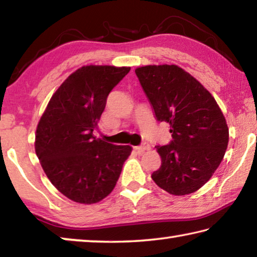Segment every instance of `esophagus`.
I'll return each mask as SVG.
<instances>
[{"instance_id":"1","label":"esophagus","mask_w":257,"mask_h":257,"mask_svg":"<svg viewBox=\"0 0 257 257\" xmlns=\"http://www.w3.org/2000/svg\"><path fill=\"white\" fill-rule=\"evenodd\" d=\"M135 150L138 152V154H143L145 151H149L150 150V145L147 144V143H144V144L141 145V146L135 147Z\"/></svg>"}]
</instances>
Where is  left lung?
Masks as SVG:
<instances>
[{"label":"left lung","instance_id":"obj_1","mask_svg":"<svg viewBox=\"0 0 257 257\" xmlns=\"http://www.w3.org/2000/svg\"><path fill=\"white\" fill-rule=\"evenodd\" d=\"M158 121L170 124L172 141L155 146L161 167L152 173L160 188L182 196L211 179L229 142L224 115L212 94L176 64L144 66L136 70Z\"/></svg>","mask_w":257,"mask_h":257}]
</instances>
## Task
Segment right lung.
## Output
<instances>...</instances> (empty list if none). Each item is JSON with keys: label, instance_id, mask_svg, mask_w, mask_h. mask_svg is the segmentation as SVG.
I'll return each mask as SVG.
<instances>
[{"label": "right lung", "instance_id": "obj_1", "mask_svg": "<svg viewBox=\"0 0 257 257\" xmlns=\"http://www.w3.org/2000/svg\"><path fill=\"white\" fill-rule=\"evenodd\" d=\"M130 67L85 66L56 92L37 124L35 152L45 175L71 201L94 204L116 185L129 145H113L93 135L111 90Z\"/></svg>", "mask_w": 257, "mask_h": 257}]
</instances>
